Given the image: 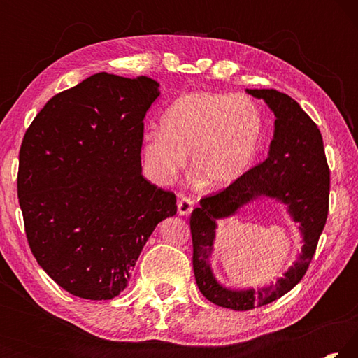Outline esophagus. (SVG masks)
Wrapping results in <instances>:
<instances>
[{
  "instance_id": "obj_1",
  "label": "esophagus",
  "mask_w": 358,
  "mask_h": 358,
  "mask_svg": "<svg viewBox=\"0 0 358 358\" xmlns=\"http://www.w3.org/2000/svg\"><path fill=\"white\" fill-rule=\"evenodd\" d=\"M192 199H189V197H181L180 201H178V215H181V216H187L192 211Z\"/></svg>"
}]
</instances>
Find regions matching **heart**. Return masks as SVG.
Returning <instances> with one entry per match:
<instances>
[{"mask_svg":"<svg viewBox=\"0 0 358 358\" xmlns=\"http://www.w3.org/2000/svg\"><path fill=\"white\" fill-rule=\"evenodd\" d=\"M262 136V113L248 96L187 93L162 115L161 129L145 132L143 166L155 183L167 185L191 153L192 178L220 191L250 171Z\"/></svg>","mask_w":358,"mask_h":358,"instance_id":"1","label":"heart"}]
</instances>
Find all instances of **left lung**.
Returning a JSON list of instances; mask_svg holds the SVG:
<instances>
[{"label":"left lung","mask_w":358,"mask_h":358,"mask_svg":"<svg viewBox=\"0 0 358 358\" xmlns=\"http://www.w3.org/2000/svg\"><path fill=\"white\" fill-rule=\"evenodd\" d=\"M246 93L264 99L276 117L268 157L226 189L203 197L189 221L192 268L199 290L215 305L235 311L268 305L301 281L325 226L330 194V171L316 123L299 102L276 90H246ZM259 196L276 198L288 205L291 217L301 224L302 254L276 285L259 291L227 289L215 281L209 266L215 221L234 214Z\"/></svg>","instance_id":"left-lung-1"}]
</instances>
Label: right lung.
<instances>
[{
  "label": "right lung",
  "mask_w": 358,
  "mask_h": 358,
  "mask_svg": "<svg viewBox=\"0 0 358 358\" xmlns=\"http://www.w3.org/2000/svg\"><path fill=\"white\" fill-rule=\"evenodd\" d=\"M159 83L99 72L36 115L19 153L28 245L59 287L110 300L128 287L151 232L177 197L142 175L143 118Z\"/></svg>",
  "instance_id": "add662e5"
}]
</instances>
